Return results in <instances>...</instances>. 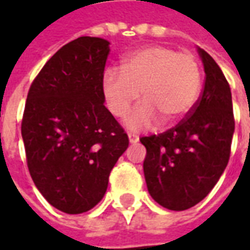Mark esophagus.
<instances>
[{
	"label": "esophagus",
	"mask_w": 250,
	"mask_h": 250,
	"mask_svg": "<svg viewBox=\"0 0 250 250\" xmlns=\"http://www.w3.org/2000/svg\"><path fill=\"white\" fill-rule=\"evenodd\" d=\"M128 141H130L131 145H135L139 142V136L135 135V134H128Z\"/></svg>",
	"instance_id": "obj_1"
}]
</instances>
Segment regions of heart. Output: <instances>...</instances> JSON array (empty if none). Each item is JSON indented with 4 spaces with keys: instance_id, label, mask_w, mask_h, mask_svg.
Here are the masks:
<instances>
[{
    "instance_id": "heart-1",
    "label": "heart",
    "mask_w": 250,
    "mask_h": 250,
    "mask_svg": "<svg viewBox=\"0 0 250 250\" xmlns=\"http://www.w3.org/2000/svg\"><path fill=\"white\" fill-rule=\"evenodd\" d=\"M202 84L201 66L190 52L173 46L150 45L132 52L118 68L104 72L103 93L108 109L123 118L139 100L142 104L127 118V125L142 130L157 125H175L193 109Z\"/></svg>"
}]
</instances>
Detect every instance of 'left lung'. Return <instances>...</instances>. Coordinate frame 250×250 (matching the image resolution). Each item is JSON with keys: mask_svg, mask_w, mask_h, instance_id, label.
I'll return each mask as SVG.
<instances>
[{"mask_svg": "<svg viewBox=\"0 0 250 250\" xmlns=\"http://www.w3.org/2000/svg\"><path fill=\"white\" fill-rule=\"evenodd\" d=\"M198 53L206 77L193 109L166 132L141 138L148 193L175 211L193 208L214 188L229 162L234 132L229 83L208 52L198 48Z\"/></svg>", "mask_w": 250, "mask_h": 250, "instance_id": "obj_1", "label": "left lung"}]
</instances>
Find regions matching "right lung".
I'll return each instance as SVG.
<instances>
[{
	"mask_svg": "<svg viewBox=\"0 0 250 250\" xmlns=\"http://www.w3.org/2000/svg\"><path fill=\"white\" fill-rule=\"evenodd\" d=\"M109 42L83 36L60 48L32 83L21 134L30 177L56 209L80 214L102 201L128 136L105 108Z\"/></svg>",
	"mask_w": 250,
	"mask_h": 250,
	"instance_id": "1",
	"label": "right lung"
}]
</instances>
